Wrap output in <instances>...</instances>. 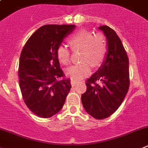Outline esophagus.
<instances>
[{"instance_id":"34e87169","label":"esophagus","mask_w":148,"mask_h":148,"mask_svg":"<svg viewBox=\"0 0 148 148\" xmlns=\"http://www.w3.org/2000/svg\"><path fill=\"white\" fill-rule=\"evenodd\" d=\"M78 84V82L77 81H73V80H71V85L73 86H75V85Z\"/></svg>"}]
</instances>
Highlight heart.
Returning <instances> with one entry per match:
<instances>
[{"instance_id":"b5f03b06","label":"heart","mask_w":148,"mask_h":148,"mask_svg":"<svg viewBox=\"0 0 148 148\" xmlns=\"http://www.w3.org/2000/svg\"><path fill=\"white\" fill-rule=\"evenodd\" d=\"M73 51L81 49L80 63L67 69L66 74L73 81H78L89 75L92 66L98 67L105 60L107 53V43L103 35L93 34L87 30H80L67 39ZM56 56L61 63L67 65L70 62V51L61 45L56 49Z\"/></svg>"}]
</instances>
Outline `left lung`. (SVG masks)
<instances>
[{
	"label": "left lung",
	"mask_w": 148,
	"mask_h": 148,
	"mask_svg": "<svg viewBox=\"0 0 148 148\" xmlns=\"http://www.w3.org/2000/svg\"><path fill=\"white\" fill-rule=\"evenodd\" d=\"M107 40V53L100 68L86 80V91L81 95L84 108L89 115L102 120L114 113L129 89V61L116 32L101 25ZM101 81V85L96 82Z\"/></svg>",
	"instance_id": "obj_1"
}]
</instances>
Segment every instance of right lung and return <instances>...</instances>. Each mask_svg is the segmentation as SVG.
I'll use <instances>...</instances> for the list:
<instances>
[{"label": "right lung", "instance_id": "1", "mask_svg": "<svg viewBox=\"0 0 148 148\" xmlns=\"http://www.w3.org/2000/svg\"><path fill=\"white\" fill-rule=\"evenodd\" d=\"M75 25H45L37 29L22 50L19 85L24 102L33 113L48 118L62 109L71 88L56 56Z\"/></svg>", "mask_w": 148, "mask_h": 148}]
</instances>
